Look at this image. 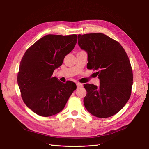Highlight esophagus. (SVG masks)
Segmentation results:
<instances>
[{
	"label": "esophagus",
	"instance_id": "esophagus-1",
	"mask_svg": "<svg viewBox=\"0 0 149 149\" xmlns=\"http://www.w3.org/2000/svg\"><path fill=\"white\" fill-rule=\"evenodd\" d=\"M76 84H77V88L79 89V88H81V87H83V84H81V83H76Z\"/></svg>",
	"mask_w": 149,
	"mask_h": 149
}]
</instances>
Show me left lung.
<instances>
[{"mask_svg":"<svg viewBox=\"0 0 149 149\" xmlns=\"http://www.w3.org/2000/svg\"><path fill=\"white\" fill-rule=\"evenodd\" d=\"M80 48L88 54L87 68L97 72L100 86L84 84L86 109L98 118H108L121 111L130 98L133 73L122 46L101 33L79 34Z\"/></svg>","mask_w":149,"mask_h":149,"instance_id":"8db88e82","label":"left lung"}]
</instances>
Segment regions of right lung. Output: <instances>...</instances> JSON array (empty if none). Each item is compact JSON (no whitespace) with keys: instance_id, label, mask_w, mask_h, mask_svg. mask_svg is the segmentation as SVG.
<instances>
[{"instance_id":"add662e5","label":"right lung","mask_w":149,"mask_h":149,"mask_svg":"<svg viewBox=\"0 0 149 149\" xmlns=\"http://www.w3.org/2000/svg\"><path fill=\"white\" fill-rule=\"evenodd\" d=\"M77 43L75 34H48L35 42L23 56L17 83L25 104L35 113L47 117L59 113L76 89L75 83H62L52 75Z\"/></svg>"}]
</instances>
